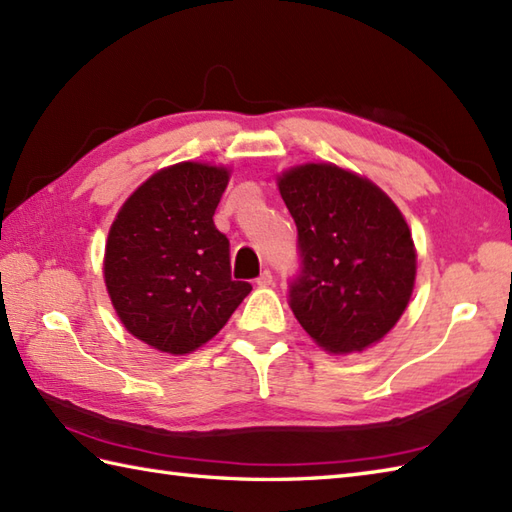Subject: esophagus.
Segmentation results:
<instances>
[{"mask_svg":"<svg viewBox=\"0 0 512 512\" xmlns=\"http://www.w3.org/2000/svg\"><path fill=\"white\" fill-rule=\"evenodd\" d=\"M256 285H258V287H271V285H274V276H271L269 269H265L263 274H260V276L256 278Z\"/></svg>","mask_w":512,"mask_h":512,"instance_id":"34e87169","label":"esophagus"}]
</instances>
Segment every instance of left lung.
<instances>
[{
  "label": "left lung",
  "mask_w": 512,
  "mask_h": 512,
  "mask_svg": "<svg viewBox=\"0 0 512 512\" xmlns=\"http://www.w3.org/2000/svg\"><path fill=\"white\" fill-rule=\"evenodd\" d=\"M298 227L289 306L328 352H355L399 322L414 289L416 249L403 214L368 179L333 164L280 177Z\"/></svg>",
  "instance_id": "8db88e82"
}]
</instances>
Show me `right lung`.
Listing matches in <instances>:
<instances>
[{"instance_id":"obj_1","label":"right lung","mask_w":512,"mask_h":512,"mask_svg":"<svg viewBox=\"0 0 512 512\" xmlns=\"http://www.w3.org/2000/svg\"><path fill=\"white\" fill-rule=\"evenodd\" d=\"M227 170L184 162L133 192L113 221L105 282L127 331L186 355L217 335L252 291L232 280L230 241L214 225Z\"/></svg>"}]
</instances>
